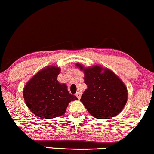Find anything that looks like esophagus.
Instances as JSON below:
<instances>
[{
    "label": "esophagus",
    "mask_w": 154,
    "mask_h": 154,
    "mask_svg": "<svg viewBox=\"0 0 154 154\" xmlns=\"http://www.w3.org/2000/svg\"><path fill=\"white\" fill-rule=\"evenodd\" d=\"M75 95H76V97H77V98L78 99H81V92H79V91H78L76 94H75Z\"/></svg>",
    "instance_id": "1"
}]
</instances>
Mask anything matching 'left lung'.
Masks as SVG:
<instances>
[{
    "label": "left lung",
    "instance_id": "8db88e82",
    "mask_svg": "<svg viewBox=\"0 0 154 154\" xmlns=\"http://www.w3.org/2000/svg\"><path fill=\"white\" fill-rule=\"evenodd\" d=\"M76 66L84 73L87 86L80 101L93 117L106 120L117 116L128 101V89L122 81L111 70L100 66Z\"/></svg>",
    "mask_w": 154,
    "mask_h": 154
}]
</instances>
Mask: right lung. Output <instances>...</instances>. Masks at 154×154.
<instances>
[{"label": "right lung", "mask_w": 154, "mask_h": 154, "mask_svg": "<svg viewBox=\"0 0 154 154\" xmlns=\"http://www.w3.org/2000/svg\"><path fill=\"white\" fill-rule=\"evenodd\" d=\"M59 67L49 66L39 70L25 85L23 96L27 107L37 117L52 119L64 115L68 103L77 100L67 85L57 81Z\"/></svg>", "instance_id": "add662e5"}]
</instances>
